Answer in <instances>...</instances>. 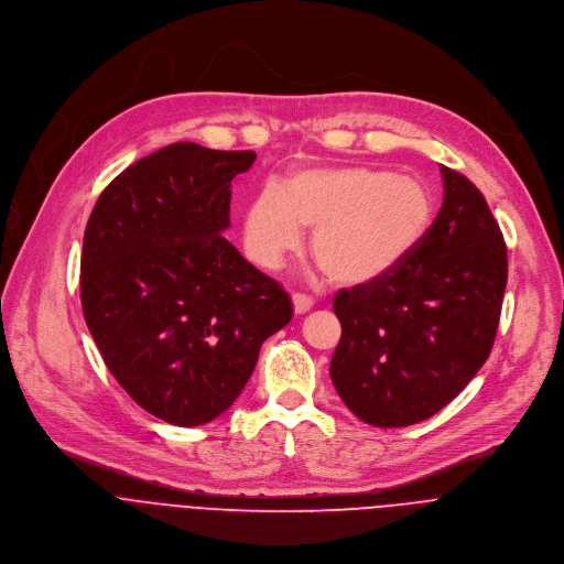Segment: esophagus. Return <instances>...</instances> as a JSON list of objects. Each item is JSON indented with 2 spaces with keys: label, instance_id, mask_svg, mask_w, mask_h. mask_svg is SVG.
<instances>
[{
  "label": "esophagus",
  "instance_id": "34e87169",
  "mask_svg": "<svg viewBox=\"0 0 564 564\" xmlns=\"http://www.w3.org/2000/svg\"><path fill=\"white\" fill-rule=\"evenodd\" d=\"M291 297H293V308H295V313H297V315H302V313L311 311V306H313V297H311V295L293 293Z\"/></svg>",
  "mask_w": 564,
  "mask_h": 564
}]
</instances>
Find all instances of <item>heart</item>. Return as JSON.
I'll use <instances>...</instances> for the list:
<instances>
[{"instance_id": "obj_1", "label": "heart", "mask_w": 564, "mask_h": 564, "mask_svg": "<svg viewBox=\"0 0 564 564\" xmlns=\"http://www.w3.org/2000/svg\"><path fill=\"white\" fill-rule=\"evenodd\" d=\"M431 191L415 177L384 169L304 166L282 186L264 184L245 217V245L275 269L313 229L311 253L340 286H367L402 267L433 224Z\"/></svg>"}]
</instances>
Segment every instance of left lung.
<instances>
[{"instance_id":"8db88e82","label":"left lung","mask_w":564,"mask_h":564,"mask_svg":"<svg viewBox=\"0 0 564 564\" xmlns=\"http://www.w3.org/2000/svg\"><path fill=\"white\" fill-rule=\"evenodd\" d=\"M444 199L417 251L376 284L343 289L330 380L367 424L422 422L487 362L507 286V247L485 195L440 164Z\"/></svg>"}]
</instances>
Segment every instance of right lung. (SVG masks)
I'll return each mask as SVG.
<instances>
[{"label": "right lung", "instance_id": "1", "mask_svg": "<svg viewBox=\"0 0 564 564\" xmlns=\"http://www.w3.org/2000/svg\"><path fill=\"white\" fill-rule=\"evenodd\" d=\"M253 162V151L169 144L112 180L86 224V326L120 387L175 426L227 411L293 317L289 293L221 236L231 182Z\"/></svg>", "mask_w": 564, "mask_h": 564}]
</instances>
